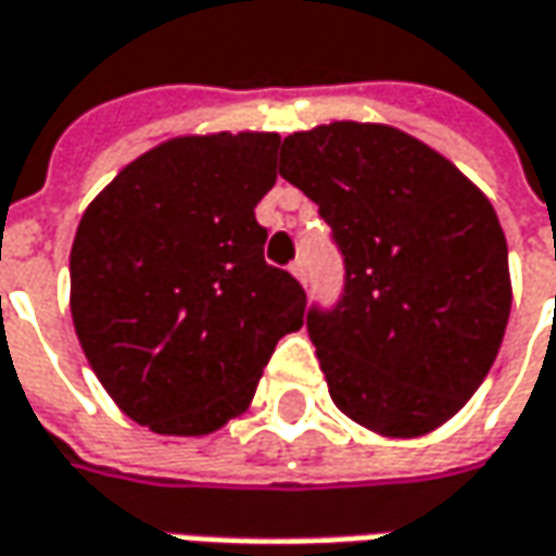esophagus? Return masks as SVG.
Returning <instances> with one entry per match:
<instances>
[{"mask_svg":"<svg viewBox=\"0 0 556 556\" xmlns=\"http://www.w3.org/2000/svg\"><path fill=\"white\" fill-rule=\"evenodd\" d=\"M290 275H293V278H296L300 285H305V263H303V260H296V263L290 266Z\"/></svg>","mask_w":556,"mask_h":556,"instance_id":"esophagus-1","label":"esophagus"}]
</instances>
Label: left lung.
Listing matches in <instances>:
<instances>
[{
	"instance_id": "left-lung-1",
	"label": "left lung",
	"mask_w": 556,
	"mask_h": 556,
	"mask_svg": "<svg viewBox=\"0 0 556 556\" xmlns=\"http://www.w3.org/2000/svg\"><path fill=\"white\" fill-rule=\"evenodd\" d=\"M278 174L318 204L345 256L333 312H308L330 397L382 438L453 419L493 367L511 315L508 244L459 167L391 125L285 137Z\"/></svg>"
}]
</instances>
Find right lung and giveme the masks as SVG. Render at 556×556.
<instances>
[{"label":"right lung","instance_id":"obj_1","mask_svg":"<svg viewBox=\"0 0 556 556\" xmlns=\"http://www.w3.org/2000/svg\"><path fill=\"white\" fill-rule=\"evenodd\" d=\"M281 137L186 134L125 165L78 219L73 327L115 407L155 434L201 438L251 407L305 293L263 260L253 207Z\"/></svg>","mask_w":556,"mask_h":556}]
</instances>
